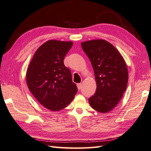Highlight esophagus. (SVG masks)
Returning <instances> with one entry per match:
<instances>
[{
  "label": "esophagus",
  "instance_id": "obj_1",
  "mask_svg": "<svg viewBox=\"0 0 151 151\" xmlns=\"http://www.w3.org/2000/svg\"><path fill=\"white\" fill-rule=\"evenodd\" d=\"M77 88H78V89H79V90H80V89L82 88V84H81V83H79V84H77Z\"/></svg>",
  "mask_w": 151,
  "mask_h": 151
}]
</instances>
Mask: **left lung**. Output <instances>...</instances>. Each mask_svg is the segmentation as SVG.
Listing matches in <instances>:
<instances>
[{"label": "left lung", "instance_id": "obj_1", "mask_svg": "<svg viewBox=\"0 0 151 151\" xmlns=\"http://www.w3.org/2000/svg\"><path fill=\"white\" fill-rule=\"evenodd\" d=\"M94 72L97 88L89 98L95 110L107 113L122 99L129 79L124 59L117 49L104 40H94L81 43Z\"/></svg>", "mask_w": 151, "mask_h": 151}]
</instances>
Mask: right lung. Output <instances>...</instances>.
<instances>
[{
  "label": "right lung",
  "mask_w": 151,
  "mask_h": 151,
  "mask_svg": "<svg viewBox=\"0 0 151 151\" xmlns=\"http://www.w3.org/2000/svg\"><path fill=\"white\" fill-rule=\"evenodd\" d=\"M72 42L51 40L36 50L26 72V83L33 96L43 106L57 111L65 108L77 92L70 70L63 59Z\"/></svg>",
  "instance_id": "obj_1"
}]
</instances>
